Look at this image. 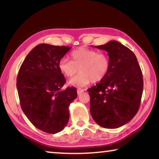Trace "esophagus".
Masks as SVG:
<instances>
[{"instance_id": "obj_1", "label": "esophagus", "mask_w": 159, "mask_h": 159, "mask_svg": "<svg viewBox=\"0 0 159 159\" xmlns=\"http://www.w3.org/2000/svg\"><path fill=\"white\" fill-rule=\"evenodd\" d=\"M84 90H85L80 89V88H79V89H77V93H78V95H80V94H81Z\"/></svg>"}]
</instances>
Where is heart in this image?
Here are the masks:
<instances>
[{
  "instance_id": "heart-1",
  "label": "heart",
  "mask_w": 159,
  "mask_h": 159,
  "mask_svg": "<svg viewBox=\"0 0 159 159\" xmlns=\"http://www.w3.org/2000/svg\"><path fill=\"white\" fill-rule=\"evenodd\" d=\"M71 61L66 58L59 61V69L64 76L71 78L79 71L80 73L69 80V84L84 87L93 81L97 83L104 79L110 68L109 56L104 52L80 48L71 53Z\"/></svg>"
}]
</instances>
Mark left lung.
Here are the masks:
<instances>
[{"label": "left lung", "instance_id": "8db88e82", "mask_svg": "<svg viewBox=\"0 0 159 159\" xmlns=\"http://www.w3.org/2000/svg\"><path fill=\"white\" fill-rule=\"evenodd\" d=\"M106 50L110 68L104 79L88 89L94 120L105 128H119L136 115L143 91L142 73L134 54L116 41L99 46Z\"/></svg>", "mask_w": 159, "mask_h": 159}]
</instances>
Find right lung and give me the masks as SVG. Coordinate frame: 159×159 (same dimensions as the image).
<instances>
[{
    "instance_id": "1",
    "label": "right lung",
    "mask_w": 159,
    "mask_h": 159,
    "mask_svg": "<svg viewBox=\"0 0 159 159\" xmlns=\"http://www.w3.org/2000/svg\"><path fill=\"white\" fill-rule=\"evenodd\" d=\"M71 48L38 45L19 71L17 88L21 108L32 124L45 133L63 130L69 119V104L77 97L74 87L61 89L66 79L58 66Z\"/></svg>"
}]
</instances>
